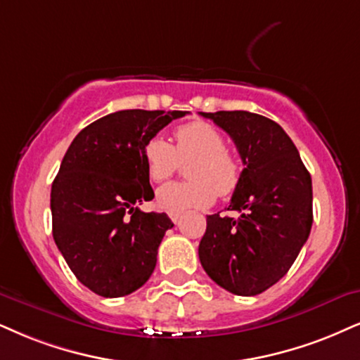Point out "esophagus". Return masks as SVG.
<instances>
[{
  "mask_svg": "<svg viewBox=\"0 0 360 360\" xmlns=\"http://www.w3.org/2000/svg\"><path fill=\"white\" fill-rule=\"evenodd\" d=\"M180 215L181 214H179V212H170V214H168V217H170V220L173 221V224H176V221L180 220Z\"/></svg>",
  "mask_w": 360,
  "mask_h": 360,
  "instance_id": "1",
  "label": "esophagus"
}]
</instances>
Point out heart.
Instances as JSON below:
<instances>
[{"label": "heart", "instance_id": "heart-1", "mask_svg": "<svg viewBox=\"0 0 360 360\" xmlns=\"http://www.w3.org/2000/svg\"><path fill=\"white\" fill-rule=\"evenodd\" d=\"M143 162L148 179L165 181L188 163L190 181H176L157 192V203L165 212H181L188 208L208 207L215 195L227 197L242 180L240 160L225 148L224 135L207 122H192L175 130V146L155 135L143 146Z\"/></svg>", "mask_w": 360, "mask_h": 360}]
</instances>
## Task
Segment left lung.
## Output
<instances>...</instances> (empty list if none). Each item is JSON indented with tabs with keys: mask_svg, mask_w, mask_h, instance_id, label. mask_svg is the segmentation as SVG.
I'll use <instances>...</instances> for the list:
<instances>
[{
	"mask_svg": "<svg viewBox=\"0 0 360 360\" xmlns=\"http://www.w3.org/2000/svg\"><path fill=\"white\" fill-rule=\"evenodd\" d=\"M233 140L245 168L227 210L207 215L198 245L208 277L235 295L262 294L292 267L312 229V179L278 123L242 112L203 113Z\"/></svg>",
	"mask_w": 360,
	"mask_h": 360,
	"instance_id": "1",
	"label": "left lung"
}]
</instances>
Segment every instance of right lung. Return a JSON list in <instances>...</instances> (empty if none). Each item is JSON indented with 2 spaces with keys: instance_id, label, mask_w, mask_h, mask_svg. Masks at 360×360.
I'll list each match as a JSON object with an SVG mask.
<instances>
[{
  "instance_id": "add662e5",
  "label": "right lung",
  "mask_w": 360,
  "mask_h": 360,
  "mask_svg": "<svg viewBox=\"0 0 360 360\" xmlns=\"http://www.w3.org/2000/svg\"><path fill=\"white\" fill-rule=\"evenodd\" d=\"M187 112L122 110L83 128L51 185L53 238L75 277L101 297H123L148 281L167 214L141 212L155 197L146 140Z\"/></svg>"
}]
</instances>
